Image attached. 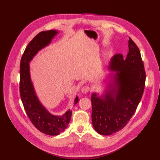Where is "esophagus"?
<instances>
[{"label":"esophagus","mask_w":160,"mask_h":160,"mask_svg":"<svg viewBox=\"0 0 160 160\" xmlns=\"http://www.w3.org/2000/svg\"><path fill=\"white\" fill-rule=\"evenodd\" d=\"M90 89H91L89 86H84L82 87V90H81V91H82V93H87L88 92H89Z\"/></svg>","instance_id":"34e87169"}]
</instances>
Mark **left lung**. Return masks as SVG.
I'll list each match as a JSON object with an SVG mask.
<instances>
[{
  "label": "left lung",
  "instance_id": "left-lung-1",
  "mask_svg": "<svg viewBox=\"0 0 160 160\" xmlns=\"http://www.w3.org/2000/svg\"><path fill=\"white\" fill-rule=\"evenodd\" d=\"M128 49L126 58L118 53L111 59L109 69L117 71L115 84L101 98L96 93L91 96L92 123L101 135H110L122 130L135 113L144 93V63L139 48L131 38Z\"/></svg>",
  "mask_w": 160,
  "mask_h": 160
}]
</instances>
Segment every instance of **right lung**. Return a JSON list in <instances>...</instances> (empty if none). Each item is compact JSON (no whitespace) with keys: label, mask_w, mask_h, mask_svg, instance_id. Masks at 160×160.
I'll return each instance as SVG.
<instances>
[{"label":"right lung","mask_w":160,"mask_h":160,"mask_svg":"<svg viewBox=\"0 0 160 160\" xmlns=\"http://www.w3.org/2000/svg\"><path fill=\"white\" fill-rule=\"evenodd\" d=\"M57 33L56 30L38 33L27 46L20 64V94L24 108L34 127L49 135H57L62 132L69 124L72 112L69 109L62 116H56L49 113L40 104L30 79L29 62L39 50L49 45ZM78 102L76 97L74 103Z\"/></svg>","instance_id":"right-lung-1"}]
</instances>
